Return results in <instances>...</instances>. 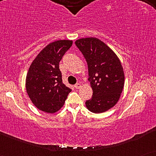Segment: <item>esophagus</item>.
I'll use <instances>...</instances> for the list:
<instances>
[{
  "mask_svg": "<svg viewBox=\"0 0 156 156\" xmlns=\"http://www.w3.org/2000/svg\"><path fill=\"white\" fill-rule=\"evenodd\" d=\"M81 86H82V85H81L80 84H79V83H77V84H76L75 85H74V88L76 89H79L81 87Z\"/></svg>",
  "mask_w": 156,
  "mask_h": 156,
  "instance_id": "obj_1",
  "label": "esophagus"
}]
</instances>
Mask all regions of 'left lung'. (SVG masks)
<instances>
[{"mask_svg":"<svg viewBox=\"0 0 156 156\" xmlns=\"http://www.w3.org/2000/svg\"><path fill=\"white\" fill-rule=\"evenodd\" d=\"M76 46L86 59L91 99L86 106L96 114L106 112L119 101L124 86V73L116 55L101 40L94 37L76 40Z\"/></svg>","mask_w":156,"mask_h":156,"instance_id":"obj_1","label":"left lung"}]
</instances>
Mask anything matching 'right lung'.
<instances>
[{
    "mask_svg": "<svg viewBox=\"0 0 156 156\" xmlns=\"http://www.w3.org/2000/svg\"><path fill=\"white\" fill-rule=\"evenodd\" d=\"M72 45V40H57L36 57L26 76L27 93L34 105L52 114L62 107L72 89L63 84L59 64Z\"/></svg>",
    "mask_w": 156,
    "mask_h": 156,
    "instance_id": "obj_1",
    "label": "right lung"
}]
</instances>
